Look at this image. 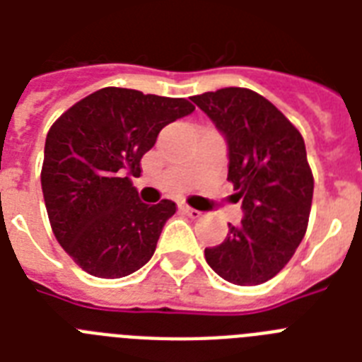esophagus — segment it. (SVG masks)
Segmentation results:
<instances>
[{
    "label": "esophagus",
    "mask_w": 362,
    "mask_h": 362,
    "mask_svg": "<svg viewBox=\"0 0 362 362\" xmlns=\"http://www.w3.org/2000/svg\"><path fill=\"white\" fill-rule=\"evenodd\" d=\"M180 210L186 216L193 218V220H197V218H201V212H199V210H195V209H192V206H187V204H180Z\"/></svg>",
    "instance_id": "1"
}]
</instances>
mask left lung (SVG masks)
Returning <instances> with one entry per match:
<instances>
[{"label": "left lung", "instance_id": "1", "mask_svg": "<svg viewBox=\"0 0 362 362\" xmlns=\"http://www.w3.org/2000/svg\"><path fill=\"white\" fill-rule=\"evenodd\" d=\"M192 101L223 133L227 180L242 203L240 226L204 250L210 269L235 286H259L280 272L308 227L314 176L303 135L269 99L247 88H221Z\"/></svg>", "mask_w": 362, "mask_h": 362}]
</instances>
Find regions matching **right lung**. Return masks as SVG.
<instances>
[{
	"label": "right lung",
	"instance_id": "1",
	"mask_svg": "<svg viewBox=\"0 0 362 362\" xmlns=\"http://www.w3.org/2000/svg\"><path fill=\"white\" fill-rule=\"evenodd\" d=\"M193 110L187 99L109 86L52 124L42 197L54 237L88 274L112 280L150 261L176 204H144L131 176H141L142 156L159 131Z\"/></svg>",
	"mask_w": 362,
	"mask_h": 362
}]
</instances>
